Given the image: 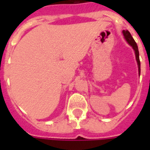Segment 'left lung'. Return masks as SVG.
I'll return each instance as SVG.
<instances>
[{"instance_id": "1", "label": "left lung", "mask_w": 150, "mask_h": 150, "mask_svg": "<svg viewBox=\"0 0 150 150\" xmlns=\"http://www.w3.org/2000/svg\"><path fill=\"white\" fill-rule=\"evenodd\" d=\"M122 33H123L124 38L125 39V40L127 41V43L129 44V45L133 48V50L135 51V59H136V61H137L138 64V68H139V75H140V61H139V49H138V46L135 43V41L134 40V39L132 36L131 33L128 30H123L122 31Z\"/></svg>"}]
</instances>
